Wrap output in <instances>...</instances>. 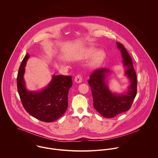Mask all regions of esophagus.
I'll return each instance as SVG.
<instances>
[{"label": "esophagus", "mask_w": 158, "mask_h": 158, "mask_svg": "<svg viewBox=\"0 0 158 158\" xmlns=\"http://www.w3.org/2000/svg\"><path fill=\"white\" fill-rule=\"evenodd\" d=\"M74 81L75 83H81L82 81V77L80 75H77L75 77V79H74Z\"/></svg>", "instance_id": "34e87169"}]
</instances>
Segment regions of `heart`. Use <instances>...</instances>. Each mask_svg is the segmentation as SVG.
<instances>
[{"label":"heart","mask_w":158,"mask_h":158,"mask_svg":"<svg viewBox=\"0 0 158 158\" xmlns=\"http://www.w3.org/2000/svg\"><path fill=\"white\" fill-rule=\"evenodd\" d=\"M90 58L91 59L88 65L89 68L90 69L98 68L105 60L106 53L102 49L97 50L96 48L90 47L82 50L77 59L79 60H88Z\"/></svg>","instance_id":"b5f03b06"}]
</instances>
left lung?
Returning <instances> with one entry per match:
<instances>
[{"label":"left lung","instance_id":"8db88e82","mask_svg":"<svg viewBox=\"0 0 158 158\" xmlns=\"http://www.w3.org/2000/svg\"><path fill=\"white\" fill-rule=\"evenodd\" d=\"M116 44L121 52L124 75L130 82L127 89L122 92L110 90L108 80L112 72L107 68L94 72L88 81L94 100L93 106L106 118H112L128 111L137 94V77L131 58L123 45L118 42Z\"/></svg>","mask_w":158,"mask_h":158}]
</instances>
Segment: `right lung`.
Listing matches in <instances>:
<instances>
[{"instance_id": "1", "label": "right lung", "mask_w": 158, "mask_h": 158, "mask_svg": "<svg viewBox=\"0 0 158 158\" xmlns=\"http://www.w3.org/2000/svg\"><path fill=\"white\" fill-rule=\"evenodd\" d=\"M30 55L23 59L17 77V86L23 106L33 117L45 122H52L61 117L68 107V93L72 86V77L53 75L51 81L39 90H28L24 73Z\"/></svg>"}]
</instances>
